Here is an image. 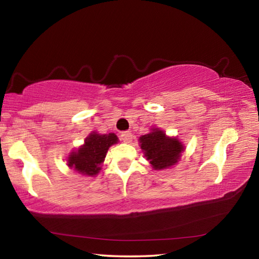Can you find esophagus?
<instances>
[{"label": "esophagus", "mask_w": 259, "mask_h": 259, "mask_svg": "<svg viewBox=\"0 0 259 259\" xmlns=\"http://www.w3.org/2000/svg\"><path fill=\"white\" fill-rule=\"evenodd\" d=\"M131 139H133V135H131L130 131H124V133L121 134V140H123L124 143H130Z\"/></svg>", "instance_id": "34e87169"}]
</instances>
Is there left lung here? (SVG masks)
<instances>
[{"instance_id": "obj_1", "label": "left lung", "mask_w": 259, "mask_h": 259, "mask_svg": "<svg viewBox=\"0 0 259 259\" xmlns=\"http://www.w3.org/2000/svg\"><path fill=\"white\" fill-rule=\"evenodd\" d=\"M139 140L144 154L155 170L166 169L177 163L184 150L177 138L165 137L163 131L159 129L142 136Z\"/></svg>"}]
</instances>
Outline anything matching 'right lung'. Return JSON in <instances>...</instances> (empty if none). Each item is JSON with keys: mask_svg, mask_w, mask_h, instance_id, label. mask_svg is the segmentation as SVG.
I'll return each instance as SVG.
<instances>
[{"mask_svg": "<svg viewBox=\"0 0 259 259\" xmlns=\"http://www.w3.org/2000/svg\"><path fill=\"white\" fill-rule=\"evenodd\" d=\"M117 142L114 134H91L87 137L84 145L68 157V165L85 176H95L100 170L108 148Z\"/></svg>", "mask_w": 259, "mask_h": 259, "instance_id": "add662e5", "label": "right lung"}]
</instances>
